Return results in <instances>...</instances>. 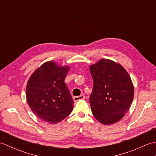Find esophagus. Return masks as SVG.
I'll list each match as a JSON object with an SVG mask.
<instances>
[{
	"mask_svg": "<svg viewBox=\"0 0 156 156\" xmlns=\"http://www.w3.org/2000/svg\"><path fill=\"white\" fill-rule=\"evenodd\" d=\"M85 97L84 95H80V96H78V97H74V98H73V99H74V101L75 102L76 101H80V100H83V99H84Z\"/></svg>",
	"mask_w": 156,
	"mask_h": 156,
	"instance_id": "1",
	"label": "esophagus"
}]
</instances>
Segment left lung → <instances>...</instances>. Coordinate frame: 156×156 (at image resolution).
<instances>
[{
    "label": "left lung",
    "mask_w": 156,
    "mask_h": 156,
    "mask_svg": "<svg viewBox=\"0 0 156 156\" xmlns=\"http://www.w3.org/2000/svg\"><path fill=\"white\" fill-rule=\"evenodd\" d=\"M90 71L94 82L89 99L92 114L102 124H114L123 117L133 101L130 76L121 64L107 59L90 66Z\"/></svg>",
    "instance_id": "8db88e82"
}]
</instances>
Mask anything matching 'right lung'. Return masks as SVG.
<instances>
[{"label":"right lung","mask_w":156,"mask_h":156,"mask_svg":"<svg viewBox=\"0 0 156 156\" xmlns=\"http://www.w3.org/2000/svg\"><path fill=\"white\" fill-rule=\"evenodd\" d=\"M69 70L68 66L49 61L29 78L26 87L27 103L42 121L55 124L72 112L74 102L64 82Z\"/></svg>","instance_id":"1"}]
</instances>
